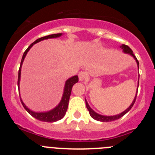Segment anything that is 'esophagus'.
<instances>
[{"label": "esophagus", "instance_id": "1", "mask_svg": "<svg viewBox=\"0 0 155 155\" xmlns=\"http://www.w3.org/2000/svg\"><path fill=\"white\" fill-rule=\"evenodd\" d=\"M78 78L80 81H84L86 80V78H87V74L84 72V71H80L78 73Z\"/></svg>", "mask_w": 155, "mask_h": 155}]
</instances>
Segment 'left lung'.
I'll return each mask as SVG.
<instances>
[{"instance_id": "obj_1", "label": "left lung", "mask_w": 155, "mask_h": 155, "mask_svg": "<svg viewBox=\"0 0 155 155\" xmlns=\"http://www.w3.org/2000/svg\"><path fill=\"white\" fill-rule=\"evenodd\" d=\"M120 47L123 49V51L125 53H129V54H130L131 56H132L133 57H134L135 60H136L137 61V66H138V68H139V62H138L137 59V57L134 56V53H133L132 50H131L130 48L128 46H127V45H124L123 44ZM138 85H139V80H138ZM137 94H136V96H135V98H134V101H133L132 104H131L130 106H129L128 109H126L124 112H123V113H121L120 114H118V115H116V116H102V115L100 114H98V113H96L95 112H94V110H93L92 109H91V107L89 106V105L87 104V101H86L85 99V102H86V107H87V110H88V112H89V114L90 116L92 117L93 119H94L95 120H98V121H101V122H111V121H114V120H118V119L121 118L122 116H124V115L126 114V113H127L129 112V111L130 110L131 108L133 107V105H134V102H135V101H136V98H137Z\"/></svg>"}]
</instances>
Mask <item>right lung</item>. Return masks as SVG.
I'll use <instances>...</instances> for the list:
<instances>
[{
  "label": "right lung",
  "mask_w": 155,
  "mask_h": 155,
  "mask_svg": "<svg viewBox=\"0 0 155 155\" xmlns=\"http://www.w3.org/2000/svg\"><path fill=\"white\" fill-rule=\"evenodd\" d=\"M61 35H62V33H57V34H53V35H46L44 37H41L39 39H36L34 42H32L28 48L27 50L25 51L24 54L22 56V58H21V65H20V68H19L18 71V87H19V82H20V77H21V65H22V63L24 61V59L26 56L27 53L28 52V50L31 49V47L33 46L34 44L37 43V42H40L42 40H44V39H52V38H57V37H60ZM78 81V77L75 75L74 77H71L68 80H67L65 83V86H64V94H63L62 99H61V102L59 103V105H57V107H55L54 109H53L52 110L48 111V112H45V113H35L33 111L30 110L26 105H25L24 102H22V100L21 99V104H22L23 107L25 108V109L31 115V116L35 117L37 120H40V121L43 122H50V123H53V122H56L57 120H60L65 116L66 112L68 110V102H69L70 96H71V90H72V87H73L74 84L75 83Z\"/></svg>",
  "instance_id": "add662e5"
}]
</instances>
